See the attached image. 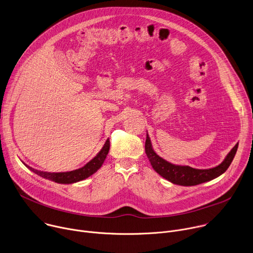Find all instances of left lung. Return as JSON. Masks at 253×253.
<instances>
[{"label":"left lung","mask_w":253,"mask_h":253,"mask_svg":"<svg viewBox=\"0 0 253 253\" xmlns=\"http://www.w3.org/2000/svg\"><path fill=\"white\" fill-rule=\"evenodd\" d=\"M237 148L238 143L230 150L219 165L209 169H196L187 165H176L160 157L152 147L148 133L145 142V152L153 169L171 183L181 186L198 185L210 181V180L223 174L230 166Z\"/></svg>","instance_id":"left-lung-1"}]
</instances>
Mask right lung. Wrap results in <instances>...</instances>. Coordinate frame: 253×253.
<instances>
[{"label": "right lung", "instance_id": "right-lung-1", "mask_svg": "<svg viewBox=\"0 0 253 253\" xmlns=\"http://www.w3.org/2000/svg\"><path fill=\"white\" fill-rule=\"evenodd\" d=\"M109 149H110V140L107 139L102 149L92 160H90L83 167L73 170V171L45 172V171L34 169V168L28 166L27 164H25V165L34 173H36L43 178L49 179V180H51V181H54L56 183H61V184H72V183L79 182V181H81V180H84V179L88 178L89 176L93 175L95 172H97V170L100 169L102 164L104 163V161L108 155V152H109Z\"/></svg>", "mask_w": 253, "mask_h": 253}]
</instances>
